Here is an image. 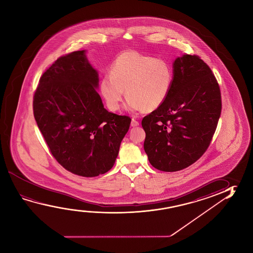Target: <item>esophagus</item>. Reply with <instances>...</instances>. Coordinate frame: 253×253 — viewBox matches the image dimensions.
Listing matches in <instances>:
<instances>
[{
    "label": "esophagus",
    "mask_w": 253,
    "mask_h": 253,
    "mask_svg": "<svg viewBox=\"0 0 253 253\" xmlns=\"http://www.w3.org/2000/svg\"><path fill=\"white\" fill-rule=\"evenodd\" d=\"M130 125H131V127H137V126H138L139 125V123L137 122L136 119H134V118H132V120H131V123H130Z\"/></svg>",
    "instance_id": "esophagus-1"
}]
</instances>
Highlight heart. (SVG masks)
Returning <instances> with one entry per match:
<instances>
[{"label":"heart","instance_id":"obj_1","mask_svg":"<svg viewBox=\"0 0 253 253\" xmlns=\"http://www.w3.org/2000/svg\"><path fill=\"white\" fill-rule=\"evenodd\" d=\"M110 76L100 80L99 88L108 108L117 111L125 97L130 111H153L169 95L174 72L164 59L126 51L116 57L110 67Z\"/></svg>","mask_w":253,"mask_h":253}]
</instances>
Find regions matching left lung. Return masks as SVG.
I'll return each mask as SVG.
<instances>
[{
  "label": "left lung",
  "mask_w": 253,
  "mask_h": 253,
  "mask_svg": "<svg viewBox=\"0 0 253 253\" xmlns=\"http://www.w3.org/2000/svg\"><path fill=\"white\" fill-rule=\"evenodd\" d=\"M173 68L169 95L142 120L145 153L153 168L165 172L186 169L203 155L221 112L219 84L202 59L183 54Z\"/></svg>",
  "instance_id": "8db88e82"
}]
</instances>
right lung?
Segmentation results:
<instances>
[{
  "label": "right lung",
  "instance_id": "right-lung-1",
  "mask_svg": "<svg viewBox=\"0 0 253 253\" xmlns=\"http://www.w3.org/2000/svg\"><path fill=\"white\" fill-rule=\"evenodd\" d=\"M98 85L85 50L75 51L43 73L34 96V118L52 155L84 177L112 169L131 122L104 108Z\"/></svg>",
  "mask_w": 253,
  "mask_h": 253
}]
</instances>
